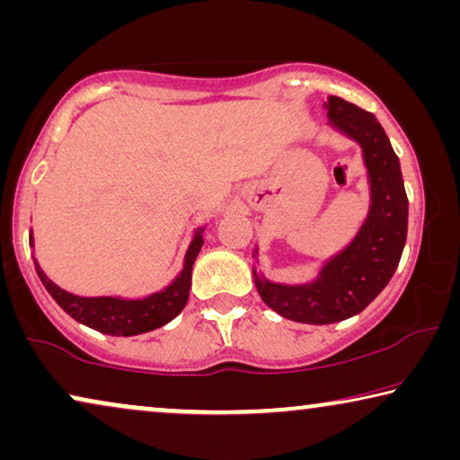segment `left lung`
I'll return each mask as SVG.
<instances>
[{
	"label": "left lung",
	"instance_id": "left-lung-1",
	"mask_svg": "<svg viewBox=\"0 0 460 460\" xmlns=\"http://www.w3.org/2000/svg\"><path fill=\"white\" fill-rule=\"evenodd\" d=\"M324 109L331 128L360 144L370 184L368 216L348 247L326 260L312 282L280 285L253 268L263 304L282 318L304 324L341 323L360 314L392 280L408 230L404 180L385 129L373 112L343 98L329 96Z\"/></svg>",
	"mask_w": 460,
	"mask_h": 460
}]
</instances>
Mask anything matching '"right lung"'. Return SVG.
Wrapping results in <instances>:
<instances>
[{"label":"right lung","mask_w":460,"mask_h":460,"mask_svg":"<svg viewBox=\"0 0 460 460\" xmlns=\"http://www.w3.org/2000/svg\"><path fill=\"white\" fill-rule=\"evenodd\" d=\"M203 230L197 228L190 244L184 255V268L175 276L172 285L163 291H156L142 299H125V297H81L60 288L46 276L35 260V270L43 287L52 295L56 304L65 310L68 316L77 323L90 326L93 331L104 332V335L115 337H131L142 335V332L155 331L159 326L172 323L178 314L184 310L188 293H190L192 266L197 260L200 247H203ZM29 244L33 247V234L29 236Z\"/></svg>","instance_id":"obj_1"}]
</instances>
